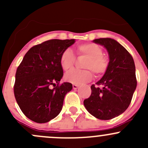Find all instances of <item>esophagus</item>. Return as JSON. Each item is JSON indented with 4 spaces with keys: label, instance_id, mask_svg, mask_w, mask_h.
<instances>
[{
    "label": "esophagus",
    "instance_id": "1",
    "mask_svg": "<svg viewBox=\"0 0 148 148\" xmlns=\"http://www.w3.org/2000/svg\"><path fill=\"white\" fill-rule=\"evenodd\" d=\"M72 86H73V89H77V88L79 87L78 85H77V84H74L72 85Z\"/></svg>",
    "mask_w": 148,
    "mask_h": 148
}]
</instances>
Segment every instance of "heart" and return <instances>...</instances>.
<instances>
[{
    "instance_id": "obj_1",
    "label": "heart",
    "mask_w": 148,
    "mask_h": 148,
    "mask_svg": "<svg viewBox=\"0 0 148 148\" xmlns=\"http://www.w3.org/2000/svg\"><path fill=\"white\" fill-rule=\"evenodd\" d=\"M75 50L79 56H86L83 67L86 69H76L66 74L65 79L74 84H82L90 81L93 74L100 77L107 71L109 66V60L103 55V49L95 43H86L76 46ZM76 57L72 51L66 49L60 56L59 64L65 72H69L74 68Z\"/></svg>"
}]
</instances>
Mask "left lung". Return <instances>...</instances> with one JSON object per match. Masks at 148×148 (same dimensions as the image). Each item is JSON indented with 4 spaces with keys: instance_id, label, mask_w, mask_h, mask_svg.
I'll return each mask as SVG.
<instances>
[{
    "instance_id": "left-lung-1",
    "label": "left lung",
    "mask_w": 148,
    "mask_h": 148,
    "mask_svg": "<svg viewBox=\"0 0 148 148\" xmlns=\"http://www.w3.org/2000/svg\"><path fill=\"white\" fill-rule=\"evenodd\" d=\"M94 42L107 49L110 62L97 86H91L92 93L84 104L96 118L111 120L123 113L132 100L137 86L135 62L127 49L112 38H97Z\"/></svg>"
}]
</instances>
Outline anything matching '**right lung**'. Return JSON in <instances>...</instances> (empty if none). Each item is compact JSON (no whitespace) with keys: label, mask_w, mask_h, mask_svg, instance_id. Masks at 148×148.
<instances>
[{"label":"right lung","mask_w":148,"mask_h":148,"mask_svg":"<svg viewBox=\"0 0 148 148\" xmlns=\"http://www.w3.org/2000/svg\"><path fill=\"white\" fill-rule=\"evenodd\" d=\"M74 42V39H51L34 46L18 66L13 86L15 98L22 112L31 120L45 123L60 113L72 84H60L63 69L59 59Z\"/></svg>","instance_id":"1"}]
</instances>
